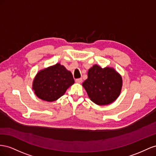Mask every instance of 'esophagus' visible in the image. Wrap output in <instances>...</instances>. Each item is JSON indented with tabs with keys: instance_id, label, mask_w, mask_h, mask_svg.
<instances>
[{
	"instance_id": "34e87169",
	"label": "esophagus",
	"mask_w": 156,
	"mask_h": 156,
	"mask_svg": "<svg viewBox=\"0 0 156 156\" xmlns=\"http://www.w3.org/2000/svg\"><path fill=\"white\" fill-rule=\"evenodd\" d=\"M75 82H76V83H80L82 82V78H78V79H76Z\"/></svg>"
}]
</instances>
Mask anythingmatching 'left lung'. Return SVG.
Masks as SVG:
<instances>
[{"label": "left lung", "mask_w": 156, "mask_h": 156, "mask_svg": "<svg viewBox=\"0 0 156 156\" xmlns=\"http://www.w3.org/2000/svg\"><path fill=\"white\" fill-rule=\"evenodd\" d=\"M122 83V76L114 68L94 65L89 69L87 79L82 86L91 101L102 106L112 103L118 99Z\"/></svg>", "instance_id": "left-lung-1"}]
</instances>
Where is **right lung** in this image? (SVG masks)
I'll return each instance as SVG.
<instances>
[{
  "label": "right lung",
  "instance_id": "right-lung-1",
  "mask_svg": "<svg viewBox=\"0 0 156 156\" xmlns=\"http://www.w3.org/2000/svg\"><path fill=\"white\" fill-rule=\"evenodd\" d=\"M74 83L70 71L57 63L39 71L33 80V90L41 99L53 102L63 96Z\"/></svg>",
  "mask_w": 156,
  "mask_h": 156
}]
</instances>
